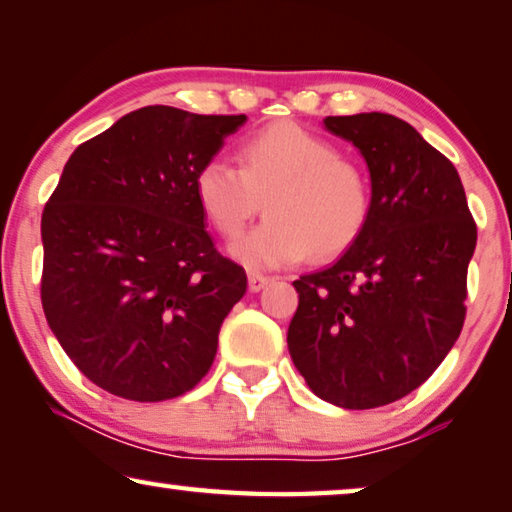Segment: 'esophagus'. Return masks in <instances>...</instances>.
<instances>
[{"mask_svg":"<svg viewBox=\"0 0 512 512\" xmlns=\"http://www.w3.org/2000/svg\"><path fill=\"white\" fill-rule=\"evenodd\" d=\"M247 279H249L251 293H258V290H263L267 283H270V277H265V274L256 272V270H247Z\"/></svg>","mask_w":512,"mask_h":512,"instance_id":"1","label":"esophagus"}]
</instances>
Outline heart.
<instances>
[{
	"label": "heart",
	"instance_id": "b5f03b06",
	"mask_svg": "<svg viewBox=\"0 0 512 512\" xmlns=\"http://www.w3.org/2000/svg\"><path fill=\"white\" fill-rule=\"evenodd\" d=\"M231 167L210 160L194 178L196 201L215 229L235 238L261 208L265 222L231 254L249 270L332 261L366 231L373 190L359 162L332 139L295 121H274L235 148Z\"/></svg>",
	"mask_w": 512,
	"mask_h": 512
}]
</instances>
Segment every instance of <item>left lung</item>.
<instances>
[{"label":"left lung","mask_w":512,"mask_h":512,"mask_svg":"<svg viewBox=\"0 0 512 512\" xmlns=\"http://www.w3.org/2000/svg\"><path fill=\"white\" fill-rule=\"evenodd\" d=\"M325 128L364 155L373 210L336 263L293 281L288 352L318 398L373 410L419 389L458 341L476 224L458 169L407 121L368 112Z\"/></svg>","instance_id":"left-lung-1"}]
</instances>
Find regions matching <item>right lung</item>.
<instances>
[{
  "label": "right lung",
  "mask_w": 512,
  "mask_h": 512,
  "mask_svg": "<svg viewBox=\"0 0 512 512\" xmlns=\"http://www.w3.org/2000/svg\"><path fill=\"white\" fill-rule=\"evenodd\" d=\"M245 121L148 105L66 162L41 219V302L100 389L160 403L208 375L247 274L215 249L194 178Z\"/></svg>",
  "instance_id": "1"
}]
</instances>
